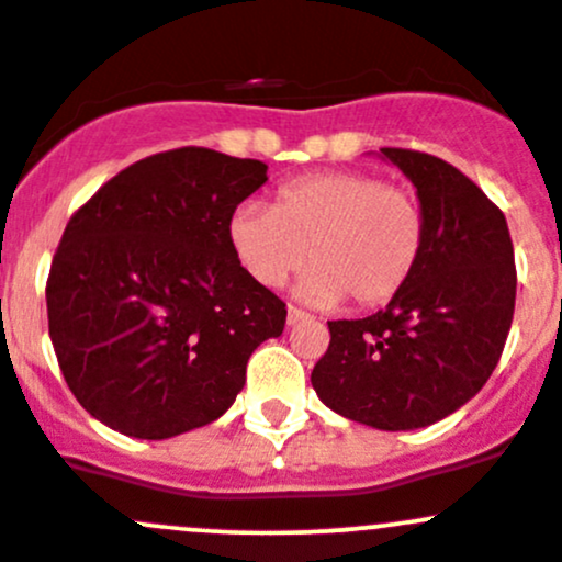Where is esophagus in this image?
Returning a JSON list of instances; mask_svg holds the SVG:
<instances>
[{
	"instance_id": "obj_1",
	"label": "esophagus",
	"mask_w": 562,
	"mask_h": 562,
	"mask_svg": "<svg viewBox=\"0 0 562 562\" xmlns=\"http://www.w3.org/2000/svg\"><path fill=\"white\" fill-rule=\"evenodd\" d=\"M307 313H304V310H299V307H288V326H296V323H302V321H307Z\"/></svg>"
}]
</instances>
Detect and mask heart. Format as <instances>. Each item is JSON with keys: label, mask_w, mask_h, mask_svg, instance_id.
<instances>
[{"label": "heart", "mask_w": 562, "mask_h": 562, "mask_svg": "<svg viewBox=\"0 0 562 562\" xmlns=\"http://www.w3.org/2000/svg\"><path fill=\"white\" fill-rule=\"evenodd\" d=\"M228 245L241 271L280 288L310 258L299 296L334 307H381L400 296L422 263L427 214L402 187L356 171L299 176L277 190L274 206L241 203L228 220Z\"/></svg>", "instance_id": "b5f03b06"}]
</instances>
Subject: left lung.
Instances as JSON below:
<instances>
[{
    "label": "left lung",
    "mask_w": 562,
    "mask_h": 562,
    "mask_svg": "<svg viewBox=\"0 0 562 562\" xmlns=\"http://www.w3.org/2000/svg\"><path fill=\"white\" fill-rule=\"evenodd\" d=\"M381 157L416 187L427 245L386 307L328 321L313 389L350 422L405 432L451 416L490 381L512 328L517 269L506 217L468 176L424 151Z\"/></svg>",
    "instance_id": "8db88e82"
}]
</instances>
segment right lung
<instances>
[{
  "label": "right lung",
  "instance_id": "1",
  "mask_svg": "<svg viewBox=\"0 0 562 562\" xmlns=\"http://www.w3.org/2000/svg\"><path fill=\"white\" fill-rule=\"evenodd\" d=\"M266 162L184 146L133 162L70 217L45 304L61 375L116 432L166 440L217 422L285 304L241 271L228 220Z\"/></svg>",
  "mask_w": 562,
  "mask_h": 562
}]
</instances>
